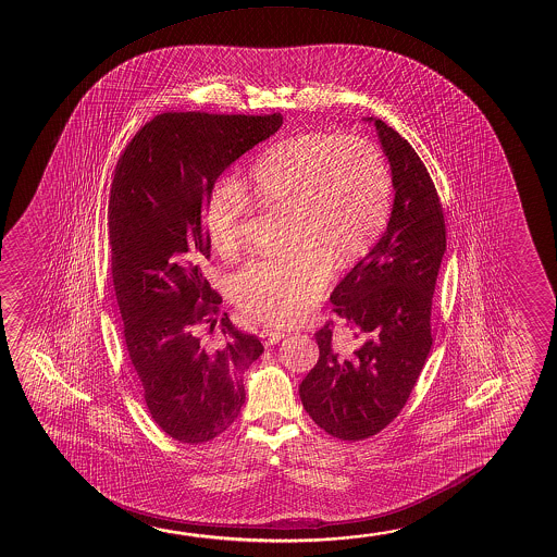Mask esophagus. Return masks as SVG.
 <instances>
[{"label":"esophagus","mask_w":557,"mask_h":557,"mask_svg":"<svg viewBox=\"0 0 557 557\" xmlns=\"http://www.w3.org/2000/svg\"><path fill=\"white\" fill-rule=\"evenodd\" d=\"M260 338H262V343L267 344V346H270V344H277L280 341H282L283 333H280V331H274V329H262L260 331Z\"/></svg>","instance_id":"obj_1"}]
</instances>
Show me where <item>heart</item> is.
I'll list each match as a JSON object with an SVG mask.
<instances>
[{
    "label": "heart",
    "mask_w": 557,
    "mask_h": 557,
    "mask_svg": "<svg viewBox=\"0 0 557 557\" xmlns=\"http://www.w3.org/2000/svg\"><path fill=\"white\" fill-rule=\"evenodd\" d=\"M247 198L293 216L300 247L245 262L232 277L237 306L259 320L287 325L320 300L329 264L358 262L388 221L392 181L386 161L366 138L306 133L257 156L244 183H221L206 207L209 244L221 257L242 245Z\"/></svg>",
    "instance_id": "1"
}]
</instances>
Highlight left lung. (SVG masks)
<instances>
[{"label": "left lung", "mask_w": 557, "mask_h": 557, "mask_svg": "<svg viewBox=\"0 0 557 557\" xmlns=\"http://www.w3.org/2000/svg\"><path fill=\"white\" fill-rule=\"evenodd\" d=\"M363 120L389 163L392 213L381 239L329 298L358 348L338 346L327 323L315 333L320 359L298 386L313 422L344 442L381 432L411 396L432 350V297L447 247L442 203L419 153L379 117Z\"/></svg>", "instance_id": "8db88e82"}]
</instances>
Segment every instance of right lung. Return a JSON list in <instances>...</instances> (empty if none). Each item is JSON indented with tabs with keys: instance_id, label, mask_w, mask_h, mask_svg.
I'll return each instance as SVG.
<instances>
[{
	"instance_id": "1",
	"label": "right lung",
	"mask_w": 557,
	"mask_h": 557,
	"mask_svg": "<svg viewBox=\"0 0 557 557\" xmlns=\"http://www.w3.org/2000/svg\"><path fill=\"white\" fill-rule=\"evenodd\" d=\"M282 114L156 115L117 161L108 206L115 297L131 363L156 424L181 443L209 442L237 419L244 373L264 346L224 313L201 274L207 201L216 178L282 127ZM211 322L221 349L200 344Z\"/></svg>"
}]
</instances>
